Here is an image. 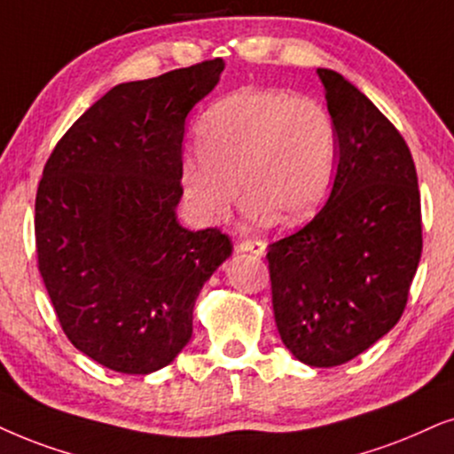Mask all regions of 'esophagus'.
Instances as JSON below:
<instances>
[{
  "instance_id": "1",
  "label": "esophagus",
  "mask_w": 454,
  "mask_h": 454,
  "mask_svg": "<svg viewBox=\"0 0 454 454\" xmlns=\"http://www.w3.org/2000/svg\"><path fill=\"white\" fill-rule=\"evenodd\" d=\"M237 251H249V254L254 255H263V251H266V243L260 239H245L237 243Z\"/></svg>"
}]
</instances>
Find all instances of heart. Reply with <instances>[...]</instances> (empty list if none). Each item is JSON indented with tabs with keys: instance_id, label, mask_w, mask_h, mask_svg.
Returning a JSON list of instances; mask_svg holds the SVG:
<instances>
[{
	"instance_id": "b5f03b06",
	"label": "heart",
	"mask_w": 454,
	"mask_h": 454,
	"mask_svg": "<svg viewBox=\"0 0 454 454\" xmlns=\"http://www.w3.org/2000/svg\"><path fill=\"white\" fill-rule=\"evenodd\" d=\"M197 142L180 177L192 214L207 223L226 217L240 191L254 220L294 226L318 209L335 174V121L312 96L232 91L203 113Z\"/></svg>"
}]
</instances>
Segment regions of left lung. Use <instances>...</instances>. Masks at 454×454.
I'll use <instances>...</instances> for the list:
<instances>
[{
    "mask_svg": "<svg viewBox=\"0 0 454 454\" xmlns=\"http://www.w3.org/2000/svg\"><path fill=\"white\" fill-rule=\"evenodd\" d=\"M337 128L323 209L268 245L280 340L303 364L337 366L403 317L421 260V194L404 137L358 88L318 68Z\"/></svg>",
    "mask_w": 454,
    "mask_h": 454,
    "instance_id": "obj_1",
    "label": "left lung"
}]
</instances>
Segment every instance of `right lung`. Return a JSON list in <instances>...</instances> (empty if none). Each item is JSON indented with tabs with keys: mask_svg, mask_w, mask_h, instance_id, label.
I'll use <instances>...</instances> for the list:
<instances>
[{
	"mask_svg": "<svg viewBox=\"0 0 454 454\" xmlns=\"http://www.w3.org/2000/svg\"><path fill=\"white\" fill-rule=\"evenodd\" d=\"M222 71L215 59L114 85L43 168L39 274L68 341L111 371L168 366L191 341L199 291L232 254L217 228L176 217L186 117Z\"/></svg>",
	"mask_w": 454,
	"mask_h": 454,
	"instance_id": "obj_1",
	"label": "right lung"
}]
</instances>
